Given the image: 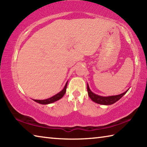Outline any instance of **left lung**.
<instances>
[{
    "label": "left lung",
    "mask_w": 147,
    "mask_h": 147,
    "mask_svg": "<svg viewBox=\"0 0 147 147\" xmlns=\"http://www.w3.org/2000/svg\"><path fill=\"white\" fill-rule=\"evenodd\" d=\"M127 90L125 92L121 93L120 95L109 96H102L98 95H96L94 93H93L91 90H90L89 86L88 84H87V91H88V96H90V98H91L93 102L102 105H111L114 104L115 102L118 101L121 97H123V96L124 95V94L127 92Z\"/></svg>",
    "instance_id": "1"
}]
</instances>
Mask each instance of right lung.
Instances as JSON below:
<instances>
[{
	"instance_id": "1",
	"label": "right lung",
	"mask_w": 147,
	"mask_h": 147,
	"mask_svg": "<svg viewBox=\"0 0 147 147\" xmlns=\"http://www.w3.org/2000/svg\"><path fill=\"white\" fill-rule=\"evenodd\" d=\"M67 85V82L66 83V84H65L64 88H63V90H62V91L58 93L57 94L55 95L54 96H52V97H51V98L45 99V100H33L35 101L37 103H39V104H51V103L57 101V100H58L61 99L62 96L64 95L65 92H66Z\"/></svg>"
}]
</instances>
